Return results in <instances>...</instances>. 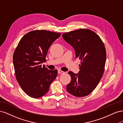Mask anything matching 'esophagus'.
Segmentation results:
<instances>
[{
    "instance_id": "1",
    "label": "esophagus",
    "mask_w": 123,
    "mask_h": 123,
    "mask_svg": "<svg viewBox=\"0 0 123 123\" xmlns=\"http://www.w3.org/2000/svg\"><path fill=\"white\" fill-rule=\"evenodd\" d=\"M58 73L59 74H64L65 73V72L62 71L61 70H58Z\"/></svg>"
}]
</instances>
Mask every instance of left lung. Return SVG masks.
Here are the masks:
<instances>
[{
    "mask_svg": "<svg viewBox=\"0 0 123 123\" xmlns=\"http://www.w3.org/2000/svg\"><path fill=\"white\" fill-rule=\"evenodd\" d=\"M66 42L75 50L81 62L78 74L69 71L71 77L67 90L76 97L89 95L101 80L106 61L105 46L99 36L90 30L80 29L62 34Z\"/></svg>",
    "mask_w": 123,
    "mask_h": 123,
    "instance_id": "8db88e82",
    "label": "left lung"
}]
</instances>
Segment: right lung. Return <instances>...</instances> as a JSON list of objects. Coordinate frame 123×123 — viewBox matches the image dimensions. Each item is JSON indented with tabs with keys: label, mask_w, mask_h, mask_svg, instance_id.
I'll return each instance as SVG.
<instances>
[{
	"label": "right lung",
	"mask_w": 123,
	"mask_h": 123,
	"mask_svg": "<svg viewBox=\"0 0 123 123\" xmlns=\"http://www.w3.org/2000/svg\"><path fill=\"white\" fill-rule=\"evenodd\" d=\"M61 35L46 30L30 32L21 38L14 52L13 62L17 80L31 98L45 95L57 76V70H50L42 64L51 44Z\"/></svg>",
	"instance_id": "1"
}]
</instances>
